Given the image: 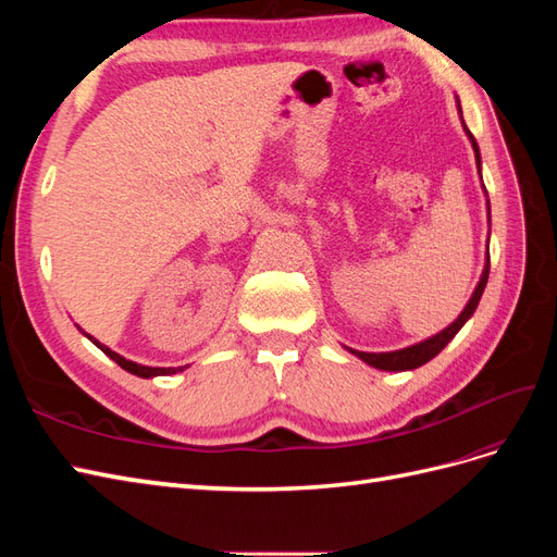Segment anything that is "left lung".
<instances>
[{
    "instance_id": "left-lung-1",
    "label": "left lung",
    "mask_w": 557,
    "mask_h": 557,
    "mask_svg": "<svg viewBox=\"0 0 557 557\" xmlns=\"http://www.w3.org/2000/svg\"><path fill=\"white\" fill-rule=\"evenodd\" d=\"M458 111H460V99H458ZM462 115V111H460ZM465 127V134L467 139L471 141V148H474V158H476V166H479V176H481V150H479V144L476 139L471 137V132L467 129V125L462 123ZM483 183V178H481ZM483 195H485V205H487V225H491V199H487V193H485V185H483ZM487 244H491V237H487ZM491 248V246H487ZM487 274H491V250H485V264H483V272H481V278L476 283L474 293H471L469 301L465 305L462 313L453 320V323L448 327H444L442 332H436L432 336H428V339L418 342L413 346H407V348H399V350H387V352H364V350H356V348H348L344 346L348 352H352V356L360 358L364 364L374 367V369H381V372H411V369L420 367L430 362L432 358H436L442 352V348L453 339L455 334H458L462 330V325L467 323V320L474 315L479 301H481V295L485 290V283H487Z\"/></svg>"
}]
</instances>
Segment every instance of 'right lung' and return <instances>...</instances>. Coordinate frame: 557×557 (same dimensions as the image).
Instances as JSON below:
<instances>
[{
  "label": "right lung",
  "mask_w": 557,
  "mask_h": 557,
  "mask_svg": "<svg viewBox=\"0 0 557 557\" xmlns=\"http://www.w3.org/2000/svg\"><path fill=\"white\" fill-rule=\"evenodd\" d=\"M81 330V327H78ZM83 332V330H81ZM88 336V339L104 352V356H109L115 364H121L125 372H129V374H134V376H139V379H156V376H172V374H178V372H183L185 367H148V364H139V362H132V360H127V358H123L121 352H115V350H111L109 346H104L102 342H97L92 334H88V332H83Z\"/></svg>",
  "instance_id": "right-lung-1"
}]
</instances>
